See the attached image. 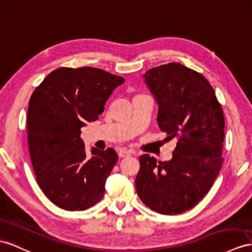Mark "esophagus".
Returning <instances> with one entry per match:
<instances>
[{"label": "esophagus", "mask_w": 252, "mask_h": 252, "mask_svg": "<svg viewBox=\"0 0 252 252\" xmlns=\"http://www.w3.org/2000/svg\"><path fill=\"white\" fill-rule=\"evenodd\" d=\"M132 154V151L131 150H127V149H120L119 151H118V156H119V158H126V157H128V156H131Z\"/></svg>", "instance_id": "34e87169"}]
</instances>
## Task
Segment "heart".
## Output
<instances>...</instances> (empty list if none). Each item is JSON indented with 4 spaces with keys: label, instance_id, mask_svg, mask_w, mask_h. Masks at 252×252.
Wrapping results in <instances>:
<instances>
[{
    "label": "heart",
    "instance_id": "1",
    "mask_svg": "<svg viewBox=\"0 0 252 252\" xmlns=\"http://www.w3.org/2000/svg\"><path fill=\"white\" fill-rule=\"evenodd\" d=\"M137 95H144V94H137Z\"/></svg>",
    "mask_w": 252,
    "mask_h": 252
}]
</instances>
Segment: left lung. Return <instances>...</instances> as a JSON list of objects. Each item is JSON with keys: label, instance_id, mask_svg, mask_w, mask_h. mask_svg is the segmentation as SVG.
<instances>
[{"label": "left lung", "instance_id": "8db88e82", "mask_svg": "<svg viewBox=\"0 0 252 252\" xmlns=\"http://www.w3.org/2000/svg\"><path fill=\"white\" fill-rule=\"evenodd\" d=\"M144 77L158 104V126L177 147L167 162L139 157L135 188L152 211L181 214L201 201L222 166V108L209 81L179 63L149 69Z\"/></svg>", "mask_w": 252, "mask_h": 252}]
</instances>
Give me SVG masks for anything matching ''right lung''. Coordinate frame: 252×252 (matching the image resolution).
I'll return each mask as SVG.
<instances>
[{
  "mask_svg": "<svg viewBox=\"0 0 252 252\" xmlns=\"http://www.w3.org/2000/svg\"><path fill=\"white\" fill-rule=\"evenodd\" d=\"M124 83L102 69L62 67L32 94L27 120L32 165L39 188L59 208L84 211L103 198L118 156L113 148H93L87 156L81 127L99 119L113 90Z\"/></svg>",
  "mask_w": 252,
  "mask_h": 252,
  "instance_id": "add662e5",
  "label": "right lung"
}]
</instances>
